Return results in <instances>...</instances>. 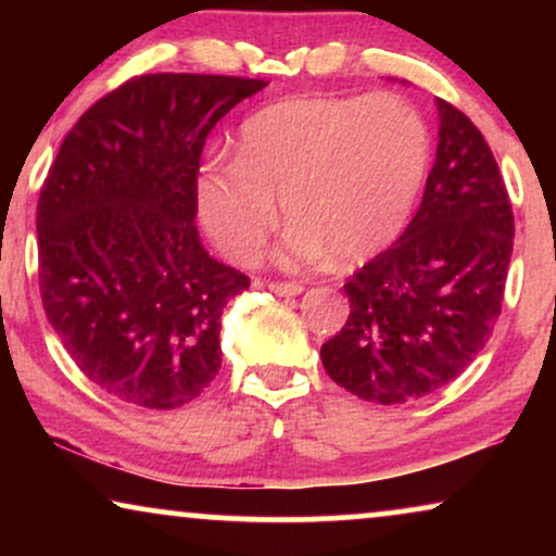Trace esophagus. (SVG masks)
<instances>
[{"instance_id": "1", "label": "esophagus", "mask_w": 556, "mask_h": 556, "mask_svg": "<svg viewBox=\"0 0 556 556\" xmlns=\"http://www.w3.org/2000/svg\"><path fill=\"white\" fill-rule=\"evenodd\" d=\"M268 288L276 295H301L303 293V286L301 283H268Z\"/></svg>"}]
</instances>
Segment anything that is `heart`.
Listing matches in <instances>:
<instances>
[{"label": "heart", "mask_w": 556, "mask_h": 556, "mask_svg": "<svg viewBox=\"0 0 556 556\" xmlns=\"http://www.w3.org/2000/svg\"><path fill=\"white\" fill-rule=\"evenodd\" d=\"M430 164V128L402 96L288 98L253 113L238 154L197 179L207 235L235 263H253L278 207L288 263L326 255L359 263L405 230Z\"/></svg>", "instance_id": "b5f03b06"}]
</instances>
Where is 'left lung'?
<instances>
[{"label": "left lung", "mask_w": 556, "mask_h": 556, "mask_svg": "<svg viewBox=\"0 0 556 556\" xmlns=\"http://www.w3.org/2000/svg\"><path fill=\"white\" fill-rule=\"evenodd\" d=\"M438 151L413 223L344 283L349 318L324 369L359 400L402 405L453 382L489 341L514 212L483 134L438 98Z\"/></svg>", "instance_id": "left-lung-1"}]
</instances>
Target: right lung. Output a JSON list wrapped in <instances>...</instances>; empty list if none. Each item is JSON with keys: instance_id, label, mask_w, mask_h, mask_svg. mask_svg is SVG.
Instances as JSON below:
<instances>
[{"instance_id": "obj_1", "label": "right lung", "mask_w": 556, "mask_h": 556, "mask_svg": "<svg viewBox=\"0 0 556 556\" xmlns=\"http://www.w3.org/2000/svg\"><path fill=\"white\" fill-rule=\"evenodd\" d=\"M268 83L156 73L126 80L65 136L37 202L48 321L90 382L174 409L219 371V318L245 273L197 232V174L217 121Z\"/></svg>"}]
</instances>
